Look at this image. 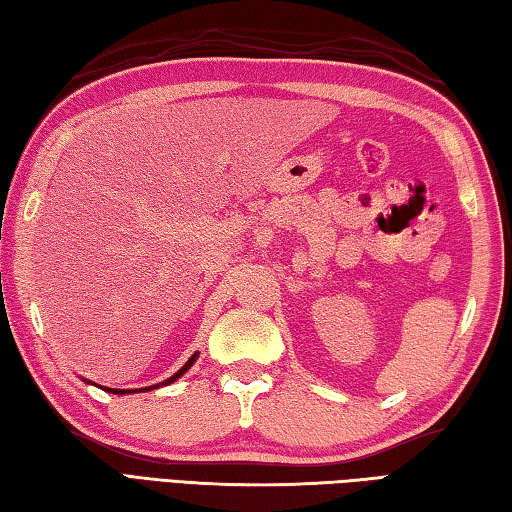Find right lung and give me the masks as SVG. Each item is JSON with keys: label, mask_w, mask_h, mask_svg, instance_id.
Segmentation results:
<instances>
[{"label": "right lung", "mask_w": 512, "mask_h": 512, "mask_svg": "<svg viewBox=\"0 0 512 512\" xmlns=\"http://www.w3.org/2000/svg\"><path fill=\"white\" fill-rule=\"evenodd\" d=\"M195 358H198V354H193L191 358H189V361L187 363H184V367L180 369V372H176V374H173L171 378H167L165 380V383H160V385H169V383H173V380H178L184 372H187V369L195 363ZM160 385H151V387H145V389H134V391H151V389H158ZM105 391H112V394H127V391H132V389H110V387H103Z\"/></svg>", "instance_id": "1"}]
</instances>
